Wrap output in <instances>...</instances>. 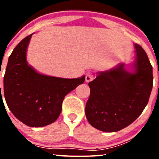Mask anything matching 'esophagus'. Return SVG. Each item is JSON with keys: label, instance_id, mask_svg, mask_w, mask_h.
<instances>
[{"label": "esophagus", "instance_id": "obj_1", "mask_svg": "<svg viewBox=\"0 0 159 159\" xmlns=\"http://www.w3.org/2000/svg\"><path fill=\"white\" fill-rule=\"evenodd\" d=\"M85 79H86V81H87V82H90L91 81H93V80L94 79V75L92 74V73L86 74Z\"/></svg>", "mask_w": 159, "mask_h": 159}]
</instances>
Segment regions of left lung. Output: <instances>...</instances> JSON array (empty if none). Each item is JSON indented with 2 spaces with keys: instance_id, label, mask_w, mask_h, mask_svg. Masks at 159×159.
<instances>
[{
  "instance_id": "8db88e82",
  "label": "left lung",
  "mask_w": 159,
  "mask_h": 159,
  "mask_svg": "<svg viewBox=\"0 0 159 159\" xmlns=\"http://www.w3.org/2000/svg\"><path fill=\"white\" fill-rule=\"evenodd\" d=\"M135 72H127L124 64L100 72L88 84L90 95L85 114L92 126L114 132L127 127L141 114L148 103L152 88V66L147 53L134 45Z\"/></svg>"
}]
</instances>
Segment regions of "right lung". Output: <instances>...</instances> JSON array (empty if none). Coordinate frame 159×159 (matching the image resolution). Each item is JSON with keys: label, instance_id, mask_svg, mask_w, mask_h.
<instances>
[{"label": "right lung", "instance_id": "right-lung-1", "mask_svg": "<svg viewBox=\"0 0 159 159\" xmlns=\"http://www.w3.org/2000/svg\"><path fill=\"white\" fill-rule=\"evenodd\" d=\"M32 35L24 38L9 57L3 93L7 106L18 120L28 126L43 127L56 121L66 95L83 84L85 77L68 79L36 72L26 61Z\"/></svg>", "mask_w": 159, "mask_h": 159}]
</instances>
